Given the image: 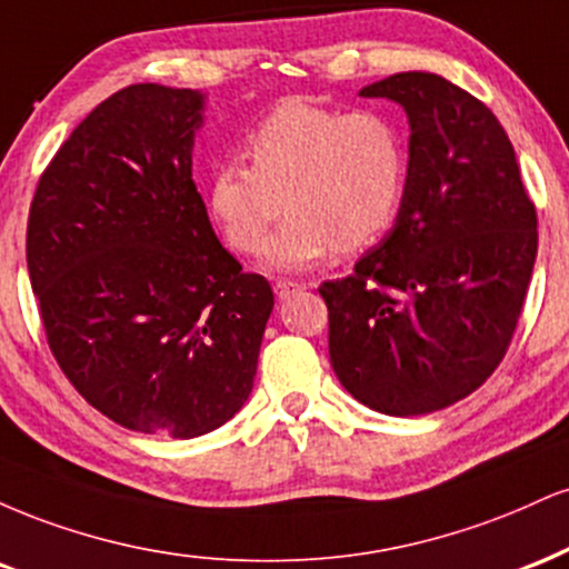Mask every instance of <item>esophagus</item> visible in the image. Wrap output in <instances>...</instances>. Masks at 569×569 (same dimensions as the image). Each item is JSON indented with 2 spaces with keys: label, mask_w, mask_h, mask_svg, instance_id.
I'll list each match as a JSON object with an SVG mask.
<instances>
[{
  "label": "esophagus",
  "mask_w": 569,
  "mask_h": 569,
  "mask_svg": "<svg viewBox=\"0 0 569 569\" xmlns=\"http://www.w3.org/2000/svg\"><path fill=\"white\" fill-rule=\"evenodd\" d=\"M306 290V284L300 282H292V279H279L277 284H273V292H277L279 300H287L290 296H296V292Z\"/></svg>",
  "instance_id": "esophagus-1"
}]
</instances>
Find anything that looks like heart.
<instances>
[{"label": "heart", "instance_id": "1", "mask_svg": "<svg viewBox=\"0 0 569 569\" xmlns=\"http://www.w3.org/2000/svg\"><path fill=\"white\" fill-rule=\"evenodd\" d=\"M247 157L212 172L207 204L233 250L258 252L272 220L286 223L266 243V263L306 271L332 250L357 252L386 233L405 193V140L372 111L343 113L287 100L247 138Z\"/></svg>", "mask_w": 569, "mask_h": 569}]
</instances>
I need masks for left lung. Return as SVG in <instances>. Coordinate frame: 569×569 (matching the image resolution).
<instances>
[{
  "label": "left lung",
  "instance_id": "left-lung-1",
  "mask_svg": "<svg viewBox=\"0 0 569 569\" xmlns=\"http://www.w3.org/2000/svg\"><path fill=\"white\" fill-rule=\"evenodd\" d=\"M410 124L397 220L353 273L319 287L330 362L357 402L426 416L477 391L509 349L538 256V218L506 130L429 71L359 90Z\"/></svg>",
  "mask_w": 569,
  "mask_h": 569
}]
</instances>
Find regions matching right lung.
Returning a JSON list of instances; mask_svg holds the SVG:
<instances>
[{"label":"right lung","mask_w":569,"mask_h":569,"mask_svg":"<svg viewBox=\"0 0 569 569\" xmlns=\"http://www.w3.org/2000/svg\"><path fill=\"white\" fill-rule=\"evenodd\" d=\"M207 96L132 84L39 178L26 263L73 389L130 431L193 439L242 410L271 284L218 242L191 180Z\"/></svg>","instance_id":"right-lung-1"}]
</instances>
